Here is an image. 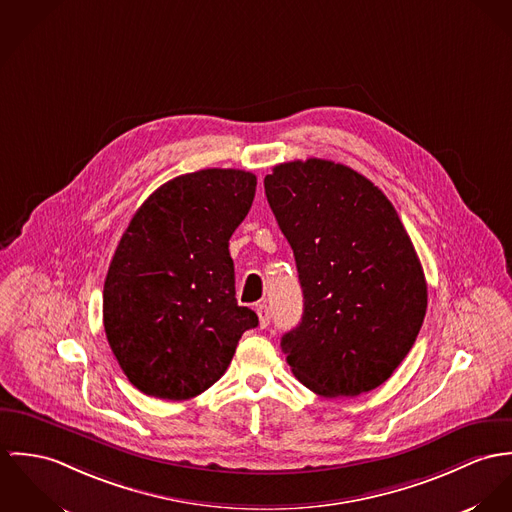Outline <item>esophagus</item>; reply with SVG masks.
Returning a JSON list of instances; mask_svg holds the SVG:
<instances>
[{
  "label": "esophagus",
  "mask_w": 512,
  "mask_h": 512,
  "mask_svg": "<svg viewBox=\"0 0 512 512\" xmlns=\"http://www.w3.org/2000/svg\"><path fill=\"white\" fill-rule=\"evenodd\" d=\"M257 316H259V326L267 328L271 322V314H269V306L267 304H257Z\"/></svg>",
  "instance_id": "esophagus-1"
}]
</instances>
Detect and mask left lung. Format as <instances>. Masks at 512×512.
<instances>
[{"mask_svg": "<svg viewBox=\"0 0 512 512\" xmlns=\"http://www.w3.org/2000/svg\"><path fill=\"white\" fill-rule=\"evenodd\" d=\"M304 296L281 340L294 377L320 397L383 385L422 328L428 290L420 259L389 198L363 174L324 159L265 176Z\"/></svg>", "mask_w": 512, "mask_h": 512, "instance_id": "left-lung-1", "label": "left lung"}]
</instances>
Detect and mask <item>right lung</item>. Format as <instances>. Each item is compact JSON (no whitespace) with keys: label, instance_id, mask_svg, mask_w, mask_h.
<instances>
[{"label":"right lung","instance_id":"add662e5","mask_svg":"<svg viewBox=\"0 0 512 512\" xmlns=\"http://www.w3.org/2000/svg\"><path fill=\"white\" fill-rule=\"evenodd\" d=\"M257 188L253 172L204 169L157 188L131 218L104 284V330L129 383L186 400L210 389L259 324L237 306L229 237Z\"/></svg>","mask_w":512,"mask_h":512}]
</instances>
